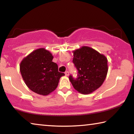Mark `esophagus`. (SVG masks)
Listing matches in <instances>:
<instances>
[{
	"label": "esophagus",
	"mask_w": 134,
	"mask_h": 134,
	"mask_svg": "<svg viewBox=\"0 0 134 134\" xmlns=\"http://www.w3.org/2000/svg\"><path fill=\"white\" fill-rule=\"evenodd\" d=\"M65 75L66 76H69V72L68 71H65Z\"/></svg>",
	"instance_id": "esophagus-1"
}]
</instances>
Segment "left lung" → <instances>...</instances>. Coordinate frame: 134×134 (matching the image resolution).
Instances as JSON below:
<instances>
[{"instance_id":"8db88e82","label":"left lung","mask_w":134,"mask_h":134,"mask_svg":"<svg viewBox=\"0 0 134 134\" xmlns=\"http://www.w3.org/2000/svg\"><path fill=\"white\" fill-rule=\"evenodd\" d=\"M72 59L77 70L76 79L69 80L77 91L83 94L91 93L99 88L107 76L108 60L103 54L90 47L84 46L73 51Z\"/></svg>"}]
</instances>
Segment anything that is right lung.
<instances>
[{
	"label": "right lung",
	"mask_w": 134,
	"mask_h": 134,
	"mask_svg": "<svg viewBox=\"0 0 134 134\" xmlns=\"http://www.w3.org/2000/svg\"><path fill=\"white\" fill-rule=\"evenodd\" d=\"M53 56L45 48H39L25 57L20 64V71L25 83L32 91L43 96L53 92L63 72L53 62Z\"/></svg>",
	"instance_id": "1"
}]
</instances>
